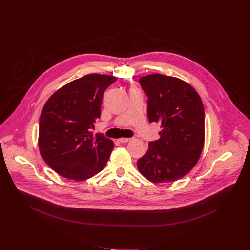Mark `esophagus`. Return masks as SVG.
I'll return each instance as SVG.
<instances>
[{"label": "esophagus", "instance_id": "34e87169", "mask_svg": "<svg viewBox=\"0 0 250 250\" xmlns=\"http://www.w3.org/2000/svg\"><path fill=\"white\" fill-rule=\"evenodd\" d=\"M118 141L120 143H127V142L131 141V139L130 138H120V139H118Z\"/></svg>", "mask_w": 250, "mask_h": 250}]
</instances>
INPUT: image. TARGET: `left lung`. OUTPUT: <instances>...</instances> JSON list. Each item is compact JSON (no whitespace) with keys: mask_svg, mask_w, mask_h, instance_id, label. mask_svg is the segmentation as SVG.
Listing matches in <instances>:
<instances>
[{"mask_svg":"<svg viewBox=\"0 0 250 250\" xmlns=\"http://www.w3.org/2000/svg\"><path fill=\"white\" fill-rule=\"evenodd\" d=\"M148 97L149 122L161 123V138L148 144L138 162L140 173L153 183L186 176L199 161L205 143V111L201 97L187 82L174 76L140 78Z\"/></svg>","mask_w":250,"mask_h":250,"instance_id":"left-lung-1","label":"left lung"}]
</instances>
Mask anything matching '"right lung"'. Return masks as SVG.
I'll use <instances>...</instances> for the list:
<instances>
[{"mask_svg": "<svg viewBox=\"0 0 250 250\" xmlns=\"http://www.w3.org/2000/svg\"><path fill=\"white\" fill-rule=\"evenodd\" d=\"M117 77L90 74L66 84L45 103L40 118L39 148L59 175L83 181L102 171L114 148L111 140L93 134L101 116L104 91Z\"/></svg>", "mask_w": 250, "mask_h": 250, "instance_id": "right-lung-1", "label": "right lung"}]
</instances>
